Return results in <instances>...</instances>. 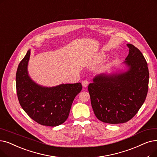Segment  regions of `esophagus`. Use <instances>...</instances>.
Returning <instances> with one entry per match:
<instances>
[{"mask_svg": "<svg viewBox=\"0 0 157 157\" xmlns=\"http://www.w3.org/2000/svg\"><path fill=\"white\" fill-rule=\"evenodd\" d=\"M82 85L83 87H86L88 85V81L87 80H84L82 81Z\"/></svg>", "mask_w": 157, "mask_h": 157, "instance_id": "1", "label": "esophagus"}]
</instances>
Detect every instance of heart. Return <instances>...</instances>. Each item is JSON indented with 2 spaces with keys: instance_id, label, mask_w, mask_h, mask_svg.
Returning a JSON list of instances; mask_svg holds the SVG:
<instances>
[{
  "instance_id": "b5f03b06",
  "label": "heart",
  "mask_w": 157,
  "mask_h": 157,
  "mask_svg": "<svg viewBox=\"0 0 157 157\" xmlns=\"http://www.w3.org/2000/svg\"><path fill=\"white\" fill-rule=\"evenodd\" d=\"M105 54L103 52H100L98 54H96V55L95 56L93 62L94 63H100L101 61H103L105 58Z\"/></svg>"
}]
</instances>
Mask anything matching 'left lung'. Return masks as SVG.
Returning <instances> with one entry per match:
<instances>
[{"instance_id": "obj_1", "label": "left lung", "mask_w": 157, "mask_h": 157, "mask_svg": "<svg viewBox=\"0 0 157 157\" xmlns=\"http://www.w3.org/2000/svg\"><path fill=\"white\" fill-rule=\"evenodd\" d=\"M129 54L124 67L110 74H101L88 85L92 107L101 121L124 123L132 119L145 101L148 90L149 71L142 52L127 44Z\"/></svg>"}]
</instances>
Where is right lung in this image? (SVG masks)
Instances as JSON below:
<instances>
[{"mask_svg": "<svg viewBox=\"0 0 157 157\" xmlns=\"http://www.w3.org/2000/svg\"><path fill=\"white\" fill-rule=\"evenodd\" d=\"M29 49L18 65L16 74L17 96L20 106L38 124L57 126L67 119L72 102L81 92V83L44 86L36 83L29 75Z\"/></svg>", "mask_w": 157, "mask_h": 157, "instance_id": "1", "label": "right lung"}]
</instances>
